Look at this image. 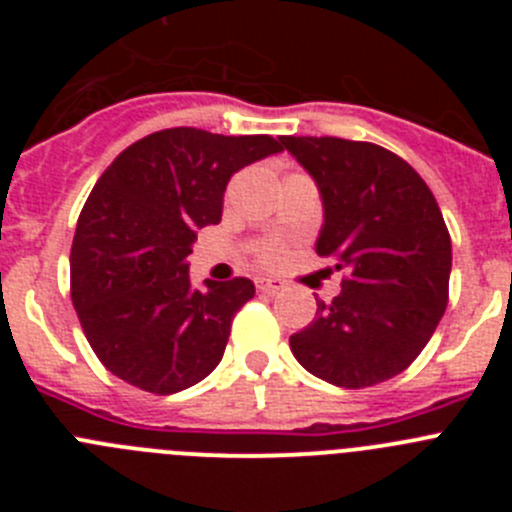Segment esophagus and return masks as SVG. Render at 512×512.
Segmentation results:
<instances>
[{
	"instance_id": "1",
	"label": "esophagus",
	"mask_w": 512,
	"mask_h": 512,
	"mask_svg": "<svg viewBox=\"0 0 512 512\" xmlns=\"http://www.w3.org/2000/svg\"><path fill=\"white\" fill-rule=\"evenodd\" d=\"M282 287H284V284L279 282V279H271V277L256 279V289H259V292H269V295H274V292H279Z\"/></svg>"
}]
</instances>
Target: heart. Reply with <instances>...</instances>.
Wrapping results in <instances>:
<instances>
[{"instance_id": "heart-1", "label": "heart", "mask_w": 512, "mask_h": 512, "mask_svg": "<svg viewBox=\"0 0 512 512\" xmlns=\"http://www.w3.org/2000/svg\"><path fill=\"white\" fill-rule=\"evenodd\" d=\"M261 259H264L266 264H277V261L282 259V251H279L277 246H266L264 251H261Z\"/></svg>"}]
</instances>
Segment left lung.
<instances>
[{
	"mask_svg": "<svg viewBox=\"0 0 512 512\" xmlns=\"http://www.w3.org/2000/svg\"><path fill=\"white\" fill-rule=\"evenodd\" d=\"M284 148L320 192L315 251L348 274L289 348L336 387L387 382L431 341L449 302L451 238L436 197L408 161L374 143L287 135Z\"/></svg>",
	"mask_w": 512,
	"mask_h": 512,
	"instance_id": "8db88e82",
	"label": "left lung"
}]
</instances>
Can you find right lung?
<instances>
[{
  "instance_id": "1",
  "label": "right lung",
  "mask_w": 512,
  "mask_h": 512,
  "mask_svg": "<svg viewBox=\"0 0 512 512\" xmlns=\"http://www.w3.org/2000/svg\"><path fill=\"white\" fill-rule=\"evenodd\" d=\"M284 151V138L169 128L107 166L76 223L71 300L97 359L122 382L174 395L220 364L251 279L194 289L197 230L223 217L230 176Z\"/></svg>"
}]
</instances>
